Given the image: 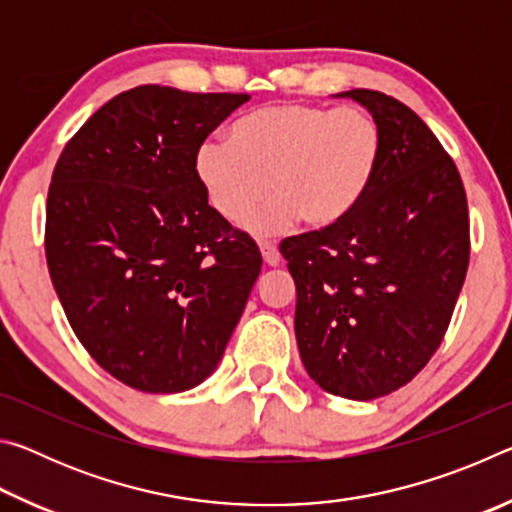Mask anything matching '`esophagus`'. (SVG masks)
<instances>
[{"label":"esophagus","mask_w":512,"mask_h":512,"mask_svg":"<svg viewBox=\"0 0 512 512\" xmlns=\"http://www.w3.org/2000/svg\"><path fill=\"white\" fill-rule=\"evenodd\" d=\"M259 250H262L266 266H280L282 257H280V250H277L275 244H268V241H264V244H259Z\"/></svg>","instance_id":"esophagus-1"}]
</instances>
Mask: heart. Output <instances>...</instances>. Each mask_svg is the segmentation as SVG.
Masks as SVG:
<instances>
[{"instance_id":"obj_1","label":"heart","mask_w":512,"mask_h":512,"mask_svg":"<svg viewBox=\"0 0 512 512\" xmlns=\"http://www.w3.org/2000/svg\"><path fill=\"white\" fill-rule=\"evenodd\" d=\"M381 128L366 110H332L289 101L250 112L228 137H207L194 171L210 205L239 221L268 194L244 228L266 237L302 219L309 228L343 221L372 185Z\"/></svg>"}]
</instances>
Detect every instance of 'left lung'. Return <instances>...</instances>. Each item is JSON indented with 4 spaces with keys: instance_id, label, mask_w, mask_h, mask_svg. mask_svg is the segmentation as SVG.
I'll use <instances>...</instances> for the list:
<instances>
[{
    "instance_id": "left-lung-1",
    "label": "left lung",
    "mask_w": 512,
    "mask_h": 512,
    "mask_svg": "<svg viewBox=\"0 0 512 512\" xmlns=\"http://www.w3.org/2000/svg\"><path fill=\"white\" fill-rule=\"evenodd\" d=\"M334 97L377 119V173L343 221L280 250L307 375L366 402L409 384L438 350L470 262V221L454 160L411 108L375 90Z\"/></svg>"
}]
</instances>
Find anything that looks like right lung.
Wrapping results in <instances>:
<instances>
[{"label":"right lung","instance_id":"right-lung-1","mask_svg":"<svg viewBox=\"0 0 512 512\" xmlns=\"http://www.w3.org/2000/svg\"><path fill=\"white\" fill-rule=\"evenodd\" d=\"M248 99L140 85L94 112L56 162L51 282L83 348L137 391L210 377L262 271L194 171L198 146Z\"/></svg>","mask_w":512,"mask_h":512}]
</instances>
